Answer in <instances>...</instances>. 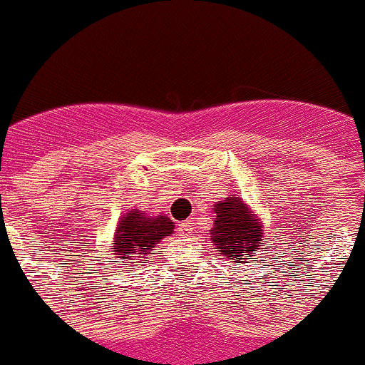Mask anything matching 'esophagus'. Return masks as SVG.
Masks as SVG:
<instances>
[{
  "mask_svg": "<svg viewBox=\"0 0 365 365\" xmlns=\"http://www.w3.org/2000/svg\"><path fill=\"white\" fill-rule=\"evenodd\" d=\"M180 231H185V232L192 231V222H190V220L182 222V224H180Z\"/></svg>",
  "mask_w": 365,
  "mask_h": 365,
  "instance_id": "34e87169",
  "label": "esophagus"
}]
</instances>
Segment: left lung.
Masks as SVG:
<instances>
[{
  "label": "left lung",
  "instance_id": "obj_1",
  "mask_svg": "<svg viewBox=\"0 0 365 365\" xmlns=\"http://www.w3.org/2000/svg\"><path fill=\"white\" fill-rule=\"evenodd\" d=\"M215 225L211 229L213 244L227 258L240 265L242 259H249L258 249L263 238L262 224L255 215L242 204L240 197H229L224 202L215 204Z\"/></svg>",
  "mask_w": 365,
  "mask_h": 365
}]
</instances>
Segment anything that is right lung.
<instances>
[{"mask_svg": "<svg viewBox=\"0 0 365 365\" xmlns=\"http://www.w3.org/2000/svg\"><path fill=\"white\" fill-rule=\"evenodd\" d=\"M173 222L168 217L150 218L141 211L134 210L120 220L114 235L116 255L123 258H134V255H150L155 244L173 232ZM148 258V256H147Z\"/></svg>", "mask_w": 365, "mask_h": 365, "instance_id": "right-lung-1", "label": "right lung"}]
</instances>
